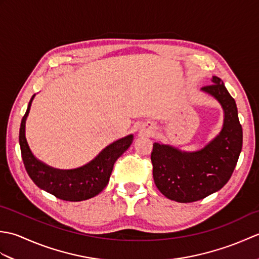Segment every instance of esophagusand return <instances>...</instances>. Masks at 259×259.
Returning a JSON list of instances; mask_svg holds the SVG:
<instances>
[{"instance_id": "1", "label": "esophagus", "mask_w": 259, "mask_h": 259, "mask_svg": "<svg viewBox=\"0 0 259 259\" xmlns=\"http://www.w3.org/2000/svg\"><path fill=\"white\" fill-rule=\"evenodd\" d=\"M152 130H153V126H151V125H148V126H146V128L142 129V133H145V134H150V133H152Z\"/></svg>"}]
</instances>
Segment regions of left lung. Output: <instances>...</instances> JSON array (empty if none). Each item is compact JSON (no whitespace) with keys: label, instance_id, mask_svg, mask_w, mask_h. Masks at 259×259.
I'll return each mask as SVG.
<instances>
[{"label":"left lung","instance_id":"8db88e82","mask_svg":"<svg viewBox=\"0 0 259 259\" xmlns=\"http://www.w3.org/2000/svg\"><path fill=\"white\" fill-rule=\"evenodd\" d=\"M201 91L213 97L224 111L223 128L214 138L197 151H183L160 142L153 144L152 175L157 188L170 200L192 202L222 189L238 161L243 147V129L237 106L222 79Z\"/></svg>","mask_w":259,"mask_h":259}]
</instances>
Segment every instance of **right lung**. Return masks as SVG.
<instances>
[{"label": "right lung", "instance_id": "1", "mask_svg": "<svg viewBox=\"0 0 259 259\" xmlns=\"http://www.w3.org/2000/svg\"><path fill=\"white\" fill-rule=\"evenodd\" d=\"M33 95L22 118L19 142L22 160L27 175L38 188L67 201L90 199L106 188L115 160L133 144L134 135H128L107 146L91 161L74 169H58L42 162L33 155L25 137V122L29 115Z\"/></svg>", "mask_w": 259, "mask_h": 259}]
</instances>
